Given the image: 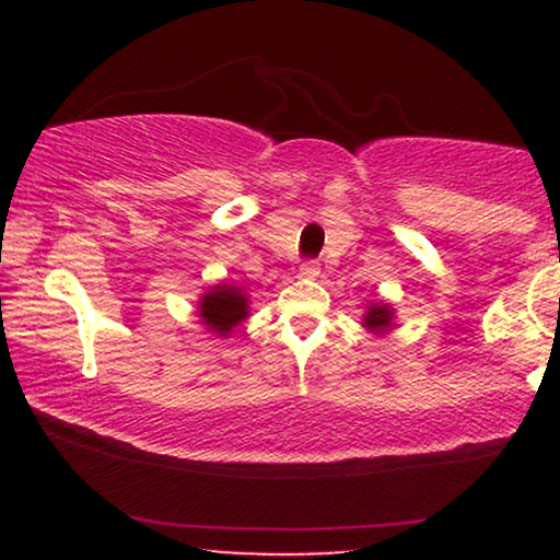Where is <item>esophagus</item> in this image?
<instances>
[{"label":"esophagus","mask_w":560,"mask_h":560,"mask_svg":"<svg viewBox=\"0 0 560 560\" xmlns=\"http://www.w3.org/2000/svg\"><path fill=\"white\" fill-rule=\"evenodd\" d=\"M318 262H303L301 267H298V275L305 280H316L318 278Z\"/></svg>","instance_id":"34e87169"}]
</instances>
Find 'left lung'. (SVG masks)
<instances>
[{
    "instance_id": "8db88e82",
    "label": "left lung",
    "mask_w": 560,
    "mask_h": 560,
    "mask_svg": "<svg viewBox=\"0 0 560 560\" xmlns=\"http://www.w3.org/2000/svg\"><path fill=\"white\" fill-rule=\"evenodd\" d=\"M362 326L374 336L389 334L397 326L395 324V308L385 301L370 303V305H366L364 316H362Z\"/></svg>"
}]
</instances>
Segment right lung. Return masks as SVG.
<instances>
[{"instance_id": "obj_1", "label": "right lung", "mask_w": 560, "mask_h": 560, "mask_svg": "<svg viewBox=\"0 0 560 560\" xmlns=\"http://www.w3.org/2000/svg\"><path fill=\"white\" fill-rule=\"evenodd\" d=\"M198 318L206 331L229 339L234 328L249 318L247 290L226 280L217 282L198 298Z\"/></svg>"}]
</instances>
